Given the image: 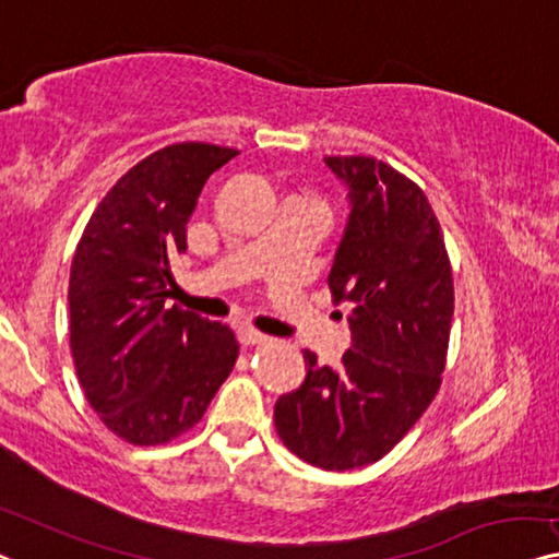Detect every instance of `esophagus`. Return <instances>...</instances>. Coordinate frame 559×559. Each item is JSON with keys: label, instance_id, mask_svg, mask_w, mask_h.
<instances>
[{"label": "esophagus", "instance_id": "obj_1", "mask_svg": "<svg viewBox=\"0 0 559 559\" xmlns=\"http://www.w3.org/2000/svg\"><path fill=\"white\" fill-rule=\"evenodd\" d=\"M238 338H240V344H246V346H253V344H265V341H269V336H265V333H261V331H253V329H238Z\"/></svg>", "mask_w": 559, "mask_h": 559}]
</instances>
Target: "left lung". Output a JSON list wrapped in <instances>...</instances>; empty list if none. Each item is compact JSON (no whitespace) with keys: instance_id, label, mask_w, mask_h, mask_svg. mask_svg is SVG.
I'll list each match as a JSON object with an SVG mask.
<instances>
[{"instance_id":"8db88e82","label":"left lung","mask_w":559,"mask_h":559,"mask_svg":"<svg viewBox=\"0 0 559 559\" xmlns=\"http://www.w3.org/2000/svg\"><path fill=\"white\" fill-rule=\"evenodd\" d=\"M344 182L348 221L333 255V304L348 306L338 369L304 352L306 379L278 396V437L304 462L346 472L379 462L439 391L454 316L444 236L427 195L366 155L323 157Z\"/></svg>"}]
</instances>
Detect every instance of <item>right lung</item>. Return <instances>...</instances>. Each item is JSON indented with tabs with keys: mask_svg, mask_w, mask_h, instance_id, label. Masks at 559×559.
<instances>
[{
	"mask_svg": "<svg viewBox=\"0 0 559 559\" xmlns=\"http://www.w3.org/2000/svg\"><path fill=\"white\" fill-rule=\"evenodd\" d=\"M238 155L175 143L130 168L82 233L70 271V346L105 427L135 447L175 439L203 419L238 359L226 323L165 308L170 258L205 180Z\"/></svg>",
	"mask_w": 559,
	"mask_h": 559,
	"instance_id": "1",
	"label": "right lung"
}]
</instances>
